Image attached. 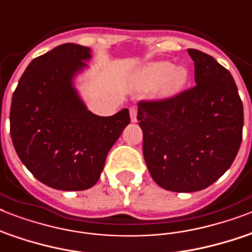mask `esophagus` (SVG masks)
Instances as JSON below:
<instances>
[{
	"instance_id": "1",
	"label": "esophagus",
	"mask_w": 252,
	"mask_h": 252,
	"mask_svg": "<svg viewBox=\"0 0 252 252\" xmlns=\"http://www.w3.org/2000/svg\"><path fill=\"white\" fill-rule=\"evenodd\" d=\"M129 114H130V120H132L133 123L137 122V108H136V107H130Z\"/></svg>"
}]
</instances>
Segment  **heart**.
<instances>
[{
  "label": "heart",
  "mask_w": 252,
  "mask_h": 252,
  "mask_svg": "<svg viewBox=\"0 0 252 252\" xmlns=\"http://www.w3.org/2000/svg\"><path fill=\"white\" fill-rule=\"evenodd\" d=\"M138 82L146 89L158 86L161 96H172L183 90L188 81L186 66H174L170 61H154L145 65L138 72Z\"/></svg>",
  "instance_id": "1"
}]
</instances>
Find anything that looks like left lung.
Instances as JSON below:
<instances>
[{"label":"left lung","instance_id":"1","mask_svg":"<svg viewBox=\"0 0 252 252\" xmlns=\"http://www.w3.org/2000/svg\"><path fill=\"white\" fill-rule=\"evenodd\" d=\"M196 86L138 102L142 153L153 180L167 191L195 192L220 179L242 142L243 104L230 72L188 49Z\"/></svg>","mask_w":252,"mask_h":252}]
</instances>
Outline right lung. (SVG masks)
I'll use <instances>...</instances> for the list:
<instances>
[{
  "label": "right lung",
  "instance_id": "obj_1",
  "mask_svg": "<svg viewBox=\"0 0 252 252\" xmlns=\"http://www.w3.org/2000/svg\"><path fill=\"white\" fill-rule=\"evenodd\" d=\"M90 57V48L66 43L33 59L11 99L10 134L18 157L37 180L61 191L93 187L130 122L128 108L98 116L80 99L72 81Z\"/></svg>",
  "mask_w": 252,
  "mask_h": 252
}]
</instances>
